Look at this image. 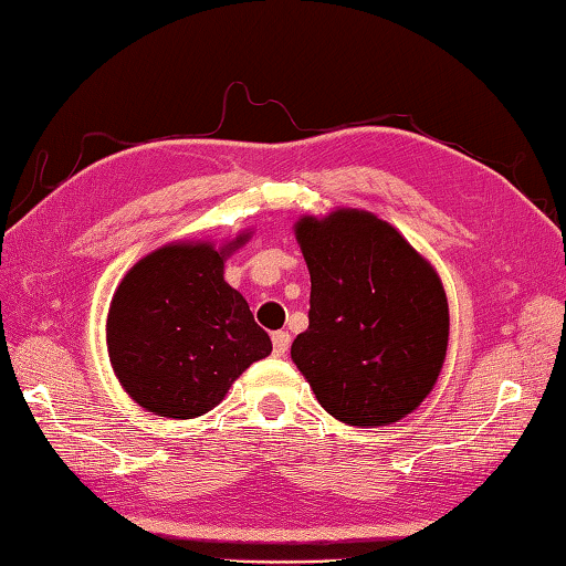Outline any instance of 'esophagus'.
Listing matches in <instances>:
<instances>
[{
  "label": "esophagus",
  "mask_w": 566,
  "mask_h": 566,
  "mask_svg": "<svg viewBox=\"0 0 566 566\" xmlns=\"http://www.w3.org/2000/svg\"><path fill=\"white\" fill-rule=\"evenodd\" d=\"M289 348H291V335L285 331L273 333V355H275V358H283V355L289 353Z\"/></svg>",
  "instance_id": "obj_1"
}]
</instances>
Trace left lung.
<instances>
[{
  "label": "left lung",
  "instance_id": "left-lung-1",
  "mask_svg": "<svg viewBox=\"0 0 566 566\" xmlns=\"http://www.w3.org/2000/svg\"><path fill=\"white\" fill-rule=\"evenodd\" d=\"M308 331L291 358L333 418L390 424L428 398L448 353V298L432 265L365 211L301 218Z\"/></svg>",
  "mask_w": 566,
  "mask_h": 566
}]
</instances>
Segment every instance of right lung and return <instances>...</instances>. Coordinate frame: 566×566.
<instances>
[{
  "mask_svg": "<svg viewBox=\"0 0 566 566\" xmlns=\"http://www.w3.org/2000/svg\"><path fill=\"white\" fill-rule=\"evenodd\" d=\"M208 243H171L138 261L114 293L108 358L144 410L191 420L213 410L248 365L271 355L268 333L223 281V255Z\"/></svg>",
  "mask_w": 566,
  "mask_h": 566,
  "instance_id": "obj_1",
  "label": "right lung"
}]
</instances>
